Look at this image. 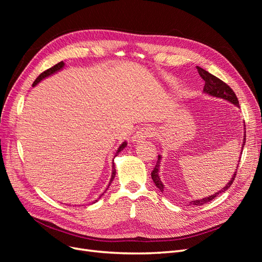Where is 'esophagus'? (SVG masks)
Returning a JSON list of instances; mask_svg holds the SVG:
<instances>
[{"label":"esophagus","mask_w":262,"mask_h":262,"mask_svg":"<svg viewBox=\"0 0 262 262\" xmlns=\"http://www.w3.org/2000/svg\"><path fill=\"white\" fill-rule=\"evenodd\" d=\"M155 134V129L152 128V126H142L136 133L133 134L132 141L134 143H138V142L143 141L147 138L153 137Z\"/></svg>","instance_id":"1"}]
</instances>
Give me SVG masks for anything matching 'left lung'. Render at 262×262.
<instances>
[{
    "mask_svg": "<svg viewBox=\"0 0 262 262\" xmlns=\"http://www.w3.org/2000/svg\"><path fill=\"white\" fill-rule=\"evenodd\" d=\"M196 69H198V72H199L200 76L203 78L204 82H205L204 89H203V92H204V93H207V94H209V95H211V96H214V97L223 98V99H225V100H227V101H231L232 104H234L235 106L239 107L238 99H237L236 94L234 93V91L231 89V87H229V86H228L226 83H224L223 81H221L219 77L214 76L213 74L209 73L208 71L203 70L202 68L196 67ZM245 133H246V131H245ZM245 142H246V134H244V142H243V146H242V147H244ZM160 162H161V156L158 155L157 163H156V165H155V167H154L152 173H150V176H152V179H153V181H154V184L156 185V187H157L158 189H160L161 191L163 192V191H164V185L162 184V181H161V179H160V175H158V168H160ZM239 162H241V161H239ZM237 168H238V166H237ZM236 172H237V169H236L235 173L233 175L231 181H229L228 184H227L223 189H221V191L215 192V193L210 195V196H208V198H203V199H200V200H193V201L190 202V205H202V204H204V203L210 202V201L213 200V199H215V198H216L220 193L226 191V190L232 186L233 181H234V179H235V176H236Z\"/></svg>",
    "mask_w": 262,
    "mask_h": 262,
    "instance_id": "left-lung-1",
    "label": "left lung"
}]
</instances>
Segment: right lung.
Segmentation results:
<instances>
[{
    "instance_id": "add662e5",
    "label": "right lung",
    "mask_w": 262,
    "mask_h": 262,
    "mask_svg": "<svg viewBox=\"0 0 262 262\" xmlns=\"http://www.w3.org/2000/svg\"><path fill=\"white\" fill-rule=\"evenodd\" d=\"M63 67H64V63H63V61H61V62H59L58 64H55V66H53L52 68H50V69H48V70H46L45 72H42L40 75H39L36 80H35V82H34V84H33V86H35V85H37L39 82H40L41 80H43L45 77H47V76H49V75H51V74H53V73H55L57 72V71H59V70H61ZM126 146V142H123V143L119 146V148H118V150H117V154L118 153H120L121 150L124 148ZM117 156V155H116ZM115 175H116V168H115V164L113 163V175H112V179H110V182H109V185H108V187L110 186V184H112V181L114 180V178H115ZM108 189V188H107ZM95 202H97V200H95Z\"/></svg>"
}]
</instances>
